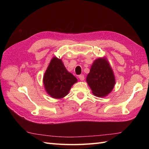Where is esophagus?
<instances>
[{"instance_id": "34e87169", "label": "esophagus", "mask_w": 149, "mask_h": 149, "mask_svg": "<svg viewBox=\"0 0 149 149\" xmlns=\"http://www.w3.org/2000/svg\"><path fill=\"white\" fill-rule=\"evenodd\" d=\"M79 79H80V81H84V75L83 74H81V75H79Z\"/></svg>"}]
</instances>
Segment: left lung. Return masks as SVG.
I'll list each match as a JSON object with an SVG mask.
<instances>
[{
  "label": "left lung",
  "mask_w": 149,
  "mask_h": 149,
  "mask_svg": "<svg viewBox=\"0 0 149 149\" xmlns=\"http://www.w3.org/2000/svg\"><path fill=\"white\" fill-rule=\"evenodd\" d=\"M86 82L93 94L97 97L107 96L113 89L116 83L114 73L106 57L99 58L94 60Z\"/></svg>",
  "instance_id": "8db88e82"
}]
</instances>
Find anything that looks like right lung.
<instances>
[{
	"mask_svg": "<svg viewBox=\"0 0 149 149\" xmlns=\"http://www.w3.org/2000/svg\"><path fill=\"white\" fill-rule=\"evenodd\" d=\"M78 79L66 69L61 59L52 58L43 78L45 89L54 99H62L69 93L70 90Z\"/></svg>",
	"mask_w": 149,
	"mask_h": 149,
	"instance_id": "add662e5",
	"label": "right lung"
}]
</instances>
